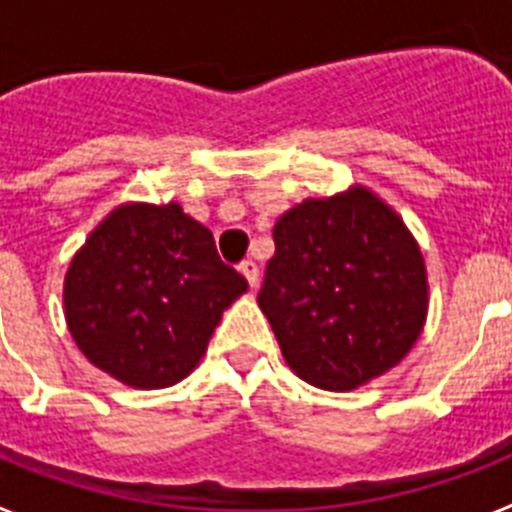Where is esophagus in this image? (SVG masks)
<instances>
[{
	"label": "esophagus",
	"mask_w": 512,
	"mask_h": 512,
	"mask_svg": "<svg viewBox=\"0 0 512 512\" xmlns=\"http://www.w3.org/2000/svg\"><path fill=\"white\" fill-rule=\"evenodd\" d=\"M238 269H241V274L248 279V284H251V287H256V284H259V266H256V261H251V259L241 261V266H238Z\"/></svg>",
	"instance_id": "34e87169"
}]
</instances>
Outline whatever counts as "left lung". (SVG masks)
Listing matches in <instances>:
<instances>
[{"mask_svg": "<svg viewBox=\"0 0 512 512\" xmlns=\"http://www.w3.org/2000/svg\"><path fill=\"white\" fill-rule=\"evenodd\" d=\"M274 248L259 305L297 377L354 390L418 341L428 312L423 256L369 189L292 207L274 225Z\"/></svg>", "mask_w": 512, "mask_h": 512, "instance_id": "8db88e82", "label": "left lung"}]
</instances>
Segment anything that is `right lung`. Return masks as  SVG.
<instances>
[{
    "mask_svg": "<svg viewBox=\"0 0 512 512\" xmlns=\"http://www.w3.org/2000/svg\"><path fill=\"white\" fill-rule=\"evenodd\" d=\"M248 289L205 225L171 205L117 207L74 256L63 287L81 354L138 390L182 382L223 310Z\"/></svg>",
    "mask_w": 512,
    "mask_h": 512,
    "instance_id": "right-lung-1",
    "label": "right lung"
}]
</instances>
